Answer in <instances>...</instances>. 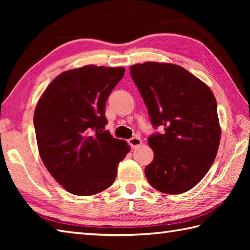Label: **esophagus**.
Here are the masks:
<instances>
[{
    "label": "esophagus",
    "instance_id": "obj_1",
    "mask_svg": "<svg viewBox=\"0 0 250 250\" xmlns=\"http://www.w3.org/2000/svg\"><path fill=\"white\" fill-rule=\"evenodd\" d=\"M129 144L132 148H136V147H139V146L142 145V140L140 139L139 136H134V137H132V139L129 140Z\"/></svg>",
    "mask_w": 250,
    "mask_h": 250
}]
</instances>
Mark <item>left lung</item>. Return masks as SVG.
I'll return each mask as SVG.
<instances>
[{
    "mask_svg": "<svg viewBox=\"0 0 250 250\" xmlns=\"http://www.w3.org/2000/svg\"><path fill=\"white\" fill-rule=\"evenodd\" d=\"M151 125L164 132L148 137L153 161L147 180L163 193L192 189L208 172L218 150L221 130L217 102L209 87L179 65L145 62L130 67Z\"/></svg>",
    "mask_w": 250,
    "mask_h": 250,
    "instance_id": "left-lung-1",
    "label": "left lung"
}]
</instances>
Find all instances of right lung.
<instances>
[{
  "mask_svg": "<svg viewBox=\"0 0 250 250\" xmlns=\"http://www.w3.org/2000/svg\"><path fill=\"white\" fill-rule=\"evenodd\" d=\"M125 75L124 67L86 65L61 73L42 95L34 128L42 161L68 192L93 195L115 182L130 151L110 135L105 105Z\"/></svg>",
  "mask_w": 250,
  "mask_h": 250,
  "instance_id": "obj_1",
  "label": "right lung"
}]
</instances>
